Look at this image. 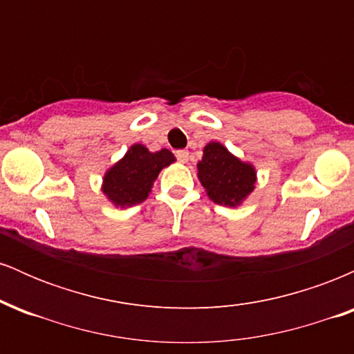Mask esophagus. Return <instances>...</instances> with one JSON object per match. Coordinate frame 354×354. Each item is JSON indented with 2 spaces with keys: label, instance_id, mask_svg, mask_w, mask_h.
<instances>
[{
  "label": "esophagus",
  "instance_id": "34e87169",
  "mask_svg": "<svg viewBox=\"0 0 354 354\" xmlns=\"http://www.w3.org/2000/svg\"><path fill=\"white\" fill-rule=\"evenodd\" d=\"M176 158L181 161V163H186L189 158V153L186 151V149H180V151H176Z\"/></svg>",
  "mask_w": 354,
  "mask_h": 354
}]
</instances>
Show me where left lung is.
Returning <instances> with one entry per match:
<instances>
[{"label": "left lung", "instance_id": "left-lung-1", "mask_svg": "<svg viewBox=\"0 0 354 354\" xmlns=\"http://www.w3.org/2000/svg\"><path fill=\"white\" fill-rule=\"evenodd\" d=\"M198 178L211 201L236 208L254 189L256 169L231 154L221 143L211 141L203 149Z\"/></svg>", "mask_w": 354, "mask_h": 354}]
</instances>
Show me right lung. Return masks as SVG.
Instances as JSON below:
<instances>
[{
    "label": "right lung",
    "mask_w": 354,
    "mask_h": 354,
    "mask_svg": "<svg viewBox=\"0 0 354 354\" xmlns=\"http://www.w3.org/2000/svg\"><path fill=\"white\" fill-rule=\"evenodd\" d=\"M176 158L169 149L151 153L143 145H133L126 154L104 173V196L115 206L129 208L143 203L151 193L153 183L166 166L174 163Z\"/></svg>",
    "instance_id": "1"
}]
</instances>
